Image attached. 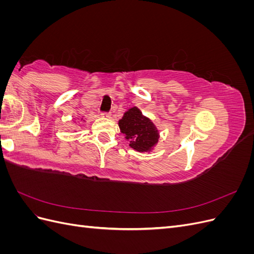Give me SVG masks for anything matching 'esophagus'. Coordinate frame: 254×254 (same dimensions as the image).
<instances>
[{
    "label": "esophagus",
    "mask_w": 254,
    "mask_h": 254,
    "mask_svg": "<svg viewBox=\"0 0 254 254\" xmlns=\"http://www.w3.org/2000/svg\"><path fill=\"white\" fill-rule=\"evenodd\" d=\"M101 115H102V118H104V119H109L111 117V114L108 113V112H103Z\"/></svg>",
    "instance_id": "34e87169"
}]
</instances>
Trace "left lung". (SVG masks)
Masks as SVG:
<instances>
[{"mask_svg":"<svg viewBox=\"0 0 254 254\" xmlns=\"http://www.w3.org/2000/svg\"><path fill=\"white\" fill-rule=\"evenodd\" d=\"M119 127L125 139L129 141L130 147L139 152L151 151L159 141V130L136 107L124 113L119 121Z\"/></svg>","mask_w":254,"mask_h":254,"instance_id":"8db88e82","label":"left lung"}]
</instances>
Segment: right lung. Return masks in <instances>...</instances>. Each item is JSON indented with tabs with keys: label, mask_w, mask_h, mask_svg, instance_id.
Returning a JSON list of instances; mask_svg holds the SVG:
<instances>
[{
	"label": "right lung",
	"mask_w": 254,
	"mask_h": 254,
	"mask_svg": "<svg viewBox=\"0 0 254 254\" xmlns=\"http://www.w3.org/2000/svg\"><path fill=\"white\" fill-rule=\"evenodd\" d=\"M81 120H82V119H81Z\"/></svg>",
	"instance_id": "obj_1"
}]
</instances>
